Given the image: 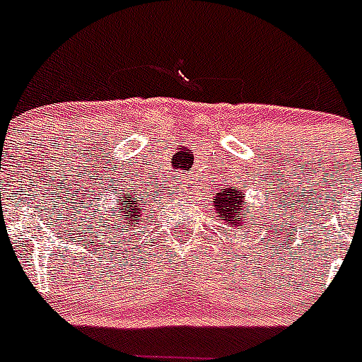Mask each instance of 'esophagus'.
Here are the masks:
<instances>
[{"label": "esophagus", "instance_id": "1", "mask_svg": "<svg viewBox=\"0 0 362 362\" xmlns=\"http://www.w3.org/2000/svg\"><path fill=\"white\" fill-rule=\"evenodd\" d=\"M177 190H181V192L187 190V181H185L183 177H181V179H179V181H177Z\"/></svg>", "mask_w": 362, "mask_h": 362}]
</instances>
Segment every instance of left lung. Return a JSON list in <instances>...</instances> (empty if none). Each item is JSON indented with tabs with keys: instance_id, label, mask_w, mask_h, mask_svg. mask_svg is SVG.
I'll use <instances>...</instances> for the list:
<instances>
[{
	"instance_id": "left-lung-1",
	"label": "left lung",
	"mask_w": 362,
	"mask_h": 362,
	"mask_svg": "<svg viewBox=\"0 0 362 362\" xmlns=\"http://www.w3.org/2000/svg\"><path fill=\"white\" fill-rule=\"evenodd\" d=\"M212 206L221 217H225L228 223L235 226H241L245 223V217L248 216V210L245 209V194L239 188H221L216 199L212 201Z\"/></svg>"
}]
</instances>
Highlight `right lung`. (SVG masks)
<instances>
[{"label":"right lung","mask_w":362,"mask_h":362,"mask_svg":"<svg viewBox=\"0 0 362 362\" xmlns=\"http://www.w3.org/2000/svg\"><path fill=\"white\" fill-rule=\"evenodd\" d=\"M114 199L116 201H112L110 206L112 214H105L108 210L99 214V217H103V223H107L112 239L124 238L127 232L136 230L137 225H141L143 212H145L141 206V197L137 196V192L121 190Z\"/></svg>","instance_id":"add662e5"}]
</instances>
